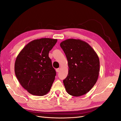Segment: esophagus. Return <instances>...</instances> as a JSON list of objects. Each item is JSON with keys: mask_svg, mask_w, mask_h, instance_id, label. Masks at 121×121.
Masks as SVG:
<instances>
[{"mask_svg": "<svg viewBox=\"0 0 121 121\" xmlns=\"http://www.w3.org/2000/svg\"><path fill=\"white\" fill-rule=\"evenodd\" d=\"M56 72H59L60 71V68H57L56 69Z\"/></svg>", "mask_w": 121, "mask_h": 121, "instance_id": "1", "label": "esophagus"}]
</instances>
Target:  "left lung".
Masks as SVG:
<instances>
[{
    "label": "left lung",
    "mask_w": 121,
    "mask_h": 121,
    "mask_svg": "<svg viewBox=\"0 0 121 121\" xmlns=\"http://www.w3.org/2000/svg\"><path fill=\"white\" fill-rule=\"evenodd\" d=\"M60 46L69 68L67 78L63 80L65 89L71 95H83L98 79L100 64L97 54L89 44L80 39L65 40Z\"/></svg>",
    "instance_id": "8db88e82"
}]
</instances>
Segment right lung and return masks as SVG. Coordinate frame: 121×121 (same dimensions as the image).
<instances>
[{
	"instance_id": "right-lung-1",
	"label": "right lung",
	"mask_w": 121,
	"mask_h": 121,
	"mask_svg": "<svg viewBox=\"0 0 121 121\" xmlns=\"http://www.w3.org/2000/svg\"><path fill=\"white\" fill-rule=\"evenodd\" d=\"M57 41L47 38L33 40L16 58V76L22 86L32 95H44L52 86L56 72L48 54Z\"/></svg>"
}]
</instances>
